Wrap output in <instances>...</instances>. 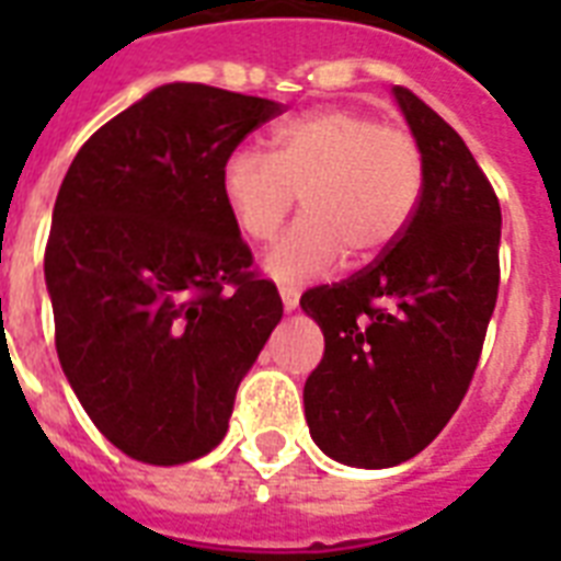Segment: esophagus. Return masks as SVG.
I'll list each match as a JSON object with an SVG mask.
<instances>
[{"instance_id": "obj_1", "label": "esophagus", "mask_w": 561, "mask_h": 561, "mask_svg": "<svg viewBox=\"0 0 561 561\" xmlns=\"http://www.w3.org/2000/svg\"><path fill=\"white\" fill-rule=\"evenodd\" d=\"M279 297H282V306H285V311H294V308L299 306V288H294V285H282Z\"/></svg>"}]
</instances>
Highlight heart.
I'll use <instances>...</instances> for the list:
<instances>
[{
	"label": "heart",
	"mask_w": 561,
	"mask_h": 561,
	"mask_svg": "<svg viewBox=\"0 0 561 561\" xmlns=\"http://www.w3.org/2000/svg\"><path fill=\"white\" fill-rule=\"evenodd\" d=\"M224 201L250 241H271L299 197L302 218L267 253L276 279L302 282L346 262L383 255L416 215L422 148L408 130L352 107L282 122L271 153L238 145L220 171Z\"/></svg>",
	"instance_id": "heart-1"
}]
</instances>
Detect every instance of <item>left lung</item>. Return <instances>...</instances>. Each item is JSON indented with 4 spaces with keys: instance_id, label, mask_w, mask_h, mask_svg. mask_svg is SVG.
Returning a JSON list of instances; mask_svg holds the SVG:
<instances>
[{
    "instance_id": "8db88e82",
    "label": "left lung",
    "mask_w": 561,
    "mask_h": 561,
    "mask_svg": "<svg viewBox=\"0 0 561 561\" xmlns=\"http://www.w3.org/2000/svg\"><path fill=\"white\" fill-rule=\"evenodd\" d=\"M425 160L408 232L364 271L306 290L325 352L306 419L329 457L387 469L448 425L478 369L501 282V203L460 134L396 87Z\"/></svg>"
}]
</instances>
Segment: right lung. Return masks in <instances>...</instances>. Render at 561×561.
<instances>
[{
  "instance_id": "add662e5",
  "label": "right lung",
  "mask_w": 561,
  "mask_h": 561,
  "mask_svg": "<svg viewBox=\"0 0 561 561\" xmlns=\"http://www.w3.org/2000/svg\"><path fill=\"white\" fill-rule=\"evenodd\" d=\"M282 104L165 83L83 142L46 241L55 346L101 434L178 466L224 439L279 290L224 201V162Z\"/></svg>"
}]
</instances>
